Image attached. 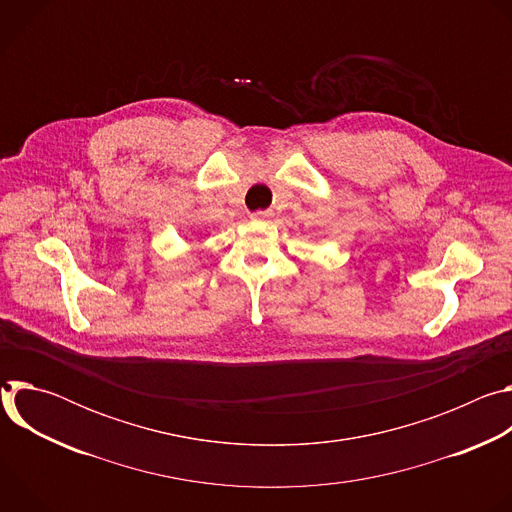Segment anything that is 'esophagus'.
Wrapping results in <instances>:
<instances>
[{
	"label": "esophagus",
	"instance_id": "esophagus-1",
	"mask_svg": "<svg viewBox=\"0 0 512 512\" xmlns=\"http://www.w3.org/2000/svg\"><path fill=\"white\" fill-rule=\"evenodd\" d=\"M251 218H253V221H259V223H267V221H271V218H273V212L257 210V212L251 214Z\"/></svg>",
	"mask_w": 512,
	"mask_h": 512
}]
</instances>
